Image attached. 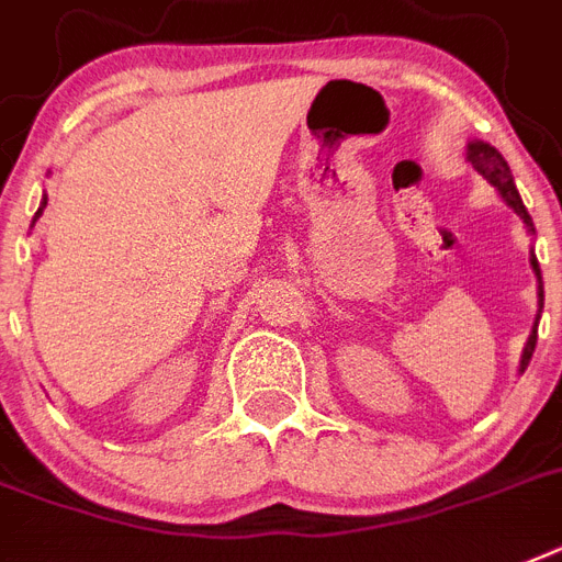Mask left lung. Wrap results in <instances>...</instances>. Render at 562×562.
<instances>
[{
  "label": "left lung",
  "instance_id": "left-lung-1",
  "mask_svg": "<svg viewBox=\"0 0 562 562\" xmlns=\"http://www.w3.org/2000/svg\"><path fill=\"white\" fill-rule=\"evenodd\" d=\"M465 160L474 166V171H480L482 178L488 180L491 187L497 189V194L503 198V203L512 209L514 215L520 217L522 226H526L528 235H535V221L528 215V209L522 206V198L514 187V178H512V169L505 164V157L499 155L497 148L491 146V143H482V140H471L468 143V151H465ZM528 263H531V270L537 276V318H535V327H531V336H528L526 347H522V356H520V373H526L528 361H531V353H535L537 347V324H540V313H542V276H540V263H537V255L531 249L528 255Z\"/></svg>",
  "mask_w": 562,
  "mask_h": 562
}]
</instances>
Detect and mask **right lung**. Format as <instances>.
<instances>
[{
  "label": "right lung",
  "instance_id": "right-lung-1",
  "mask_svg": "<svg viewBox=\"0 0 562 562\" xmlns=\"http://www.w3.org/2000/svg\"><path fill=\"white\" fill-rule=\"evenodd\" d=\"M45 206H48V194H42V201H40V209H36V215H34V221H31V226L36 224V221H40V215L42 212H45Z\"/></svg>",
  "mask_w": 562,
  "mask_h": 562
}]
</instances>
